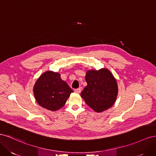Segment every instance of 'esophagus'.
I'll use <instances>...</instances> for the list:
<instances>
[{
	"label": "esophagus",
	"instance_id": "obj_1",
	"mask_svg": "<svg viewBox=\"0 0 156 156\" xmlns=\"http://www.w3.org/2000/svg\"><path fill=\"white\" fill-rule=\"evenodd\" d=\"M81 88H77V89H75L74 90V92H76V93H77V94H79L80 92H81Z\"/></svg>",
	"mask_w": 156,
	"mask_h": 156
}]
</instances>
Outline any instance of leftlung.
I'll list each match as a JSON object with an SVG mask.
<instances>
[{
	"mask_svg": "<svg viewBox=\"0 0 156 156\" xmlns=\"http://www.w3.org/2000/svg\"><path fill=\"white\" fill-rule=\"evenodd\" d=\"M85 80L87 86L81 96L90 107L101 112L114 105L118 95V84L109 70L107 68L88 70Z\"/></svg>",
	"mask_w": 156,
	"mask_h": 156,
	"instance_id": "obj_1",
	"label": "left lung"
}]
</instances>
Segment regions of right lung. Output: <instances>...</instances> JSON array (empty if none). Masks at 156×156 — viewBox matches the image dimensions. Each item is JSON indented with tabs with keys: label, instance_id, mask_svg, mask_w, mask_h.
Here are the masks:
<instances>
[{
	"label": "right lung",
	"instance_id": "obj_1",
	"mask_svg": "<svg viewBox=\"0 0 156 156\" xmlns=\"http://www.w3.org/2000/svg\"><path fill=\"white\" fill-rule=\"evenodd\" d=\"M37 103L46 109L56 111L66 102L73 90L61 79L58 73L48 71L37 79L34 89Z\"/></svg>",
	"mask_w": 156,
	"mask_h": 156
}]
</instances>
